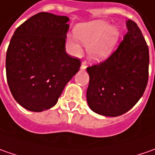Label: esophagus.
<instances>
[{"label": "esophagus", "instance_id": "1", "mask_svg": "<svg viewBox=\"0 0 155 155\" xmlns=\"http://www.w3.org/2000/svg\"><path fill=\"white\" fill-rule=\"evenodd\" d=\"M86 63L85 62H82V64H81V67L80 69L81 70H85L86 69Z\"/></svg>", "mask_w": 155, "mask_h": 155}]
</instances>
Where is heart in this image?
Segmentation results:
<instances>
[{
  "mask_svg": "<svg viewBox=\"0 0 155 155\" xmlns=\"http://www.w3.org/2000/svg\"><path fill=\"white\" fill-rule=\"evenodd\" d=\"M75 37H68L66 46L73 56L82 52L78 41L87 46L89 58L95 63L107 59L113 52L120 38V31L116 26H110L103 21H92L77 25L74 28Z\"/></svg>",
  "mask_w": 155,
  "mask_h": 155,
  "instance_id": "obj_1",
  "label": "heart"
}]
</instances>
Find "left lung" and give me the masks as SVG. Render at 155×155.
I'll use <instances>...</instances> for the list:
<instances>
[{"mask_svg": "<svg viewBox=\"0 0 155 155\" xmlns=\"http://www.w3.org/2000/svg\"><path fill=\"white\" fill-rule=\"evenodd\" d=\"M128 33L111 56L87 68L90 109L104 116H121L140 100L147 84L149 51L140 28L126 21Z\"/></svg>", "mask_w": 155, "mask_h": 155, "instance_id": "8db88e82", "label": "left lung"}]
</instances>
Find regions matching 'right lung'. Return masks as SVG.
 Listing matches in <instances>:
<instances>
[{"label": "right lung", "instance_id": "obj_1", "mask_svg": "<svg viewBox=\"0 0 155 155\" xmlns=\"http://www.w3.org/2000/svg\"><path fill=\"white\" fill-rule=\"evenodd\" d=\"M67 16L39 13L15 30L6 57L10 91L26 110L42 112L57 104L79 71V59L65 51Z\"/></svg>", "mask_w": 155, "mask_h": 155}]
</instances>
